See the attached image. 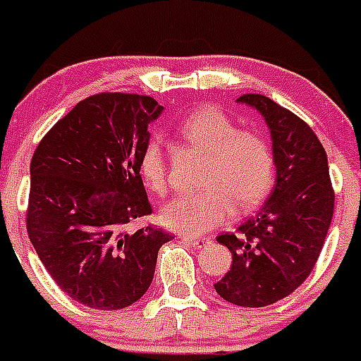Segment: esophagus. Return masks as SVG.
<instances>
[{
    "mask_svg": "<svg viewBox=\"0 0 361 361\" xmlns=\"http://www.w3.org/2000/svg\"><path fill=\"white\" fill-rule=\"evenodd\" d=\"M183 241L189 243V245H192V247L196 248H202L206 247V245H209L211 239L209 237H195V235H183Z\"/></svg>",
    "mask_w": 361,
    "mask_h": 361,
    "instance_id": "esophagus-1",
    "label": "esophagus"
}]
</instances>
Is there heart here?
I'll list each match as a JSON object with an SVG mask.
<instances>
[{"mask_svg": "<svg viewBox=\"0 0 361 361\" xmlns=\"http://www.w3.org/2000/svg\"><path fill=\"white\" fill-rule=\"evenodd\" d=\"M181 140L207 152L202 172L204 189L183 192L161 211L166 228L198 235L221 226L235 209L250 211L265 200L276 180V157L262 131L237 128L226 113L204 105L178 124ZM142 181L155 195L169 187V157L161 140L152 139L139 155Z\"/></svg>", "mask_w": 361, "mask_h": 361, "instance_id": "obj_1", "label": "heart"}]
</instances>
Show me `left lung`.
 <instances>
[{
	"label": "left lung",
	"instance_id": "left-lung-1",
	"mask_svg": "<svg viewBox=\"0 0 361 361\" xmlns=\"http://www.w3.org/2000/svg\"><path fill=\"white\" fill-rule=\"evenodd\" d=\"M239 102L256 107L271 128L276 183L256 216L216 237L233 262L215 289L235 306L263 307L289 297L312 274L336 195L326 152L302 118L263 94Z\"/></svg>",
	"mask_w": 361,
	"mask_h": 361
}]
</instances>
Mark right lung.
<instances>
[{"instance_id": "obj_1", "label": "right lung", "mask_w": 361, "mask_h": 361, "mask_svg": "<svg viewBox=\"0 0 361 361\" xmlns=\"http://www.w3.org/2000/svg\"><path fill=\"white\" fill-rule=\"evenodd\" d=\"M161 111L152 96H89L44 135L31 159L29 239L54 282L92 310L137 302L172 239L152 224L128 230L152 215L139 155Z\"/></svg>"}]
</instances>
